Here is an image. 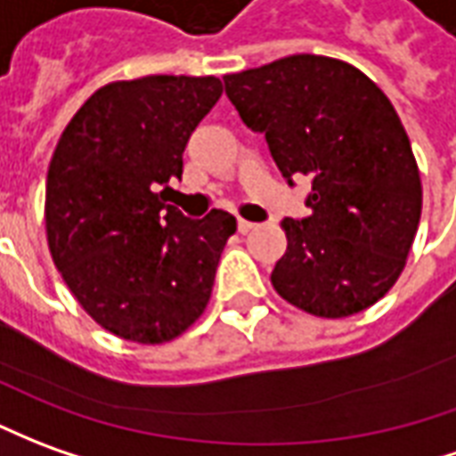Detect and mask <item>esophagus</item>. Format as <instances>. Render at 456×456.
Masks as SVG:
<instances>
[{"label": "esophagus", "instance_id": "1", "mask_svg": "<svg viewBox=\"0 0 456 456\" xmlns=\"http://www.w3.org/2000/svg\"><path fill=\"white\" fill-rule=\"evenodd\" d=\"M237 227H239V232H241V234H247V232H251V229L256 227V224H254V222H247V219H239Z\"/></svg>", "mask_w": 456, "mask_h": 456}]
</instances>
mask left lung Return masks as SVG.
<instances>
[{
    "instance_id": "obj_1",
    "label": "left lung",
    "mask_w": 456,
    "mask_h": 456,
    "mask_svg": "<svg viewBox=\"0 0 456 456\" xmlns=\"http://www.w3.org/2000/svg\"><path fill=\"white\" fill-rule=\"evenodd\" d=\"M224 88L289 184L314 183L311 215L281 222L276 294L318 318L378 304L405 269L422 215L419 167L387 95L355 66L314 53L229 73Z\"/></svg>"
}]
</instances>
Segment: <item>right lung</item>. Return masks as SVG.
<instances>
[{"label":"right lung","mask_w":456,"mask_h":456,"mask_svg":"<svg viewBox=\"0 0 456 456\" xmlns=\"http://www.w3.org/2000/svg\"><path fill=\"white\" fill-rule=\"evenodd\" d=\"M217 76H145L98 88L71 118L46 175L51 259L88 316L118 338L160 346L205 314L237 219L165 205Z\"/></svg>","instance_id":"obj_1"}]
</instances>
